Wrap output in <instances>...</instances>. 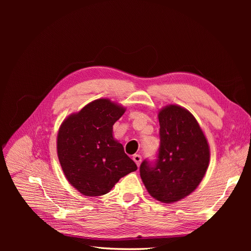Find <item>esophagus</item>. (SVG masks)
I'll use <instances>...</instances> for the list:
<instances>
[{
  "label": "esophagus",
  "instance_id": "34e87169",
  "mask_svg": "<svg viewBox=\"0 0 251 251\" xmlns=\"http://www.w3.org/2000/svg\"><path fill=\"white\" fill-rule=\"evenodd\" d=\"M133 161L135 162V164L137 165V167H139L140 163H141V155L140 154H134L133 155Z\"/></svg>",
  "mask_w": 251,
  "mask_h": 251
}]
</instances>
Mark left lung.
<instances>
[{"label":"left lung","mask_w":251,"mask_h":251,"mask_svg":"<svg viewBox=\"0 0 251 251\" xmlns=\"http://www.w3.org/2000/svg\"><path fill=\"white\" fill-rule=\"evenodd\" d=\"M160 148L156 160H144L140 177L156 201L171 203L189 195L201 182L209 163L206 138L193 115L176 104L159 113Z\"/></svg>","instance_id":"8db88e82"}]
</instances>
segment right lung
<instances>
[{
    "mask_svg": "<svg viewBox=\"0 0 251 251\" xmlns=\"http://www.w3.org/2000/svg\"><path fill=\"white\" fill-rule=\"evenodd\" d=\"M124 112L121 105L100 99L69 116L60 127L57 151L62 170L83 195L108 193L122 177L137 170L113 137V125Z\"/></svg>",
    "mask_w": 251,
    "mask_h": 251,
    "instance_id": "add662e5",
    "label": "right lung"
}]
</instances>
